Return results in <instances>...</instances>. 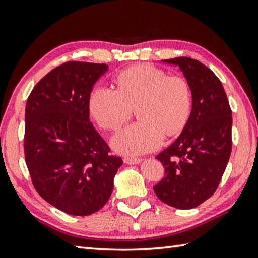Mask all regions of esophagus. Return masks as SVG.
<instances>
[{"instance_id":"esophagus-1","label":"esophagus","mask_w":258,"mask_h":258,"mask_svg":"<svg viewBox=\"0 0 258 258\" xmlns=\"http://www.w3.org/2000/svg\"><path fill=\"white\" fill-rule=\"evenodd\" d=\"M124 163L127 165H137L140 164L142 161L141 158H138V157H124Z\"/></svg>"}]
</instances>
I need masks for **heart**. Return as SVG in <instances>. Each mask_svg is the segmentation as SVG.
I'll list each match as a JSON object with an SVG mask.
<instances>
[{
	"label": "heart",
	"instance_id": "heart-1",
	"mask_svg": "<svg viewBox=\"0 0 258 258\" xmlns=\"http://www.w3.org/2000/svg\"><path fill=\"white\" fill-rule=\"evenodd\" d=\"M117 90L98 85L90 94V110L104 130L119 128L137 107L140 120L126 126L111 139L121 154L139 155L158 148L165 135L173 137L184 127L191 112L190 85L181 76H167L149 64H138L116 78Z\"/></svg>",
	"mask_w": 258,
	"mask_h": 258
}]
</instances>
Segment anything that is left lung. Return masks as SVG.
Returning <instances> with one entry per match:
<instances>
[{"mask_svg":"<svg viewBox=\"0 0 258 258\" xmlns=\"http://www.w3.org/2000/svg\"><path fill=\"white\" fill-rule=\"evenodd\" d=\"M189 83L192 110L175 142L156 156L165 175L154 186L161 202L178 209L199 206L215 194L232 150V111L221 81L198 60L178 56Z\"/></svg>","mask_w":258,"mask_h":258,"instance_id":"obj_1","label":"left lung"}]
</instances>
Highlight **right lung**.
<instances>
[{
    "instance_id": "1",
    "label": "right lung",
    "mask_w": 258,
    "mask_h": 258,
    "mask_svg": "<svg viewBox=\"0 0 258 258\" xmlns=\"http://www.w3.org/2000/svg\"><path fill=\"white\" fill-rule=\"evenodd\" d=\"M106 63L68 61L34 86L25 110V160L32 183L52 206L91 215L110 198L123 164L90 121V94Z\"/></svg>"
}]
</instances>
